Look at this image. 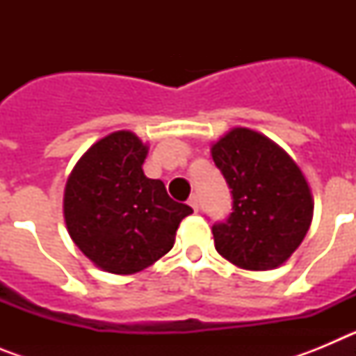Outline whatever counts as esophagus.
<instances>
[{"label":"esophagus","instance_id":"esophagus-1","mask_svg":"<svg viewBox=\"0 0 356 356\" xmlns=\"http://www.w3.org/2000/svg\"><path fill=\"white\" fill-rule=\"evenodd\" d=\"M188 205L193 207L194 212H197V209H200V200H197V194H193V196L188 197Z\"/></svg>","mask_w":356,"mask_h":356}]
</instances>
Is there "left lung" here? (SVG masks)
<instances>
[{
    "mask_svg": "<svg viewBox=\"0 0 356 356\" xmlns=\"http://www.w3.org/2000/svg\"><path fill=\"white\" fill-rule=\"evenodd\" d=\"M212 159L232 188V213L212 226L216 250L242 269L282 266L312 222L303 172L282 147L248 128H234L217 140Z\"/></svg>",
    "mask_w": 356,
    "mask_h": 356,
    "instance_id": "left-lung-1",
    "label": "left lung"
}]
</instances>
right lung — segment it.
Returning <instances> with one entry per match:
<instances>
[{
    "label": "right lung",
    "mask_w": 356,
    "mask_h": 356,
    "mask_svg": "<svg viewBox=\"0 0 356 356\" xmlns=\"http://www.w3.org/2000/svg\"><path fill=\"white\" fill-rule=\"evenodd\" d=\"M147 147L131 131H114L87 149L65 185L64 216L81 253L114 275H134L175 244L193 213L171 200L162 180L146 178Z\"/></svg>",
    "instance_id": "obj_1"
}]
</instances>
